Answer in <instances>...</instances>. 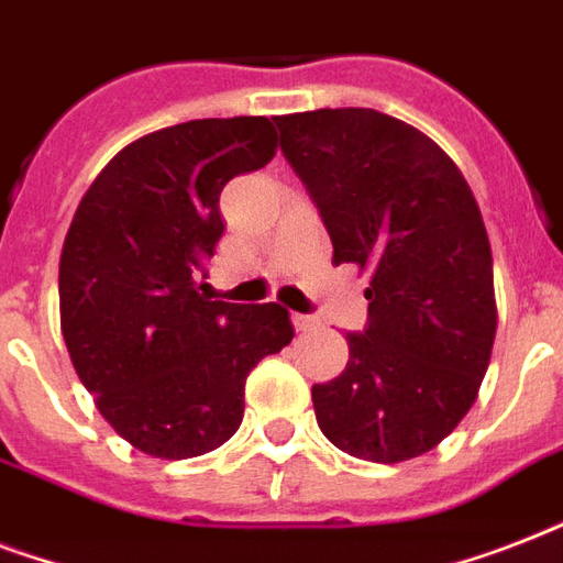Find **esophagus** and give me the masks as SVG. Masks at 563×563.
<instances>
[{"instance_id":"esophagus-1","label":"esophagus","mask_w":563,"mask_h":563,"mask_svg":"<svg viewBox=\"0 0 563 563\" xmlns=\"http://www.w3.org/2000/svg\"><path fill=\"white\" fill-rule=\"evenodd\" d=\"M291 324H295V330H300V333H307V330H312L318 321L312 316H300V312H295V316H291Z\"/></svg>"}]
</instances>
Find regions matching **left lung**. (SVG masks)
Wrapping results in <instances>:
<instances>
[{
	"instance_id": "1",
	"label": "left lung",
	"mask_w": 563,
	"mask_h": 563,
	"mask_svg": "<svg viewBox=\"0 0 563 563\" xmlns=\"http://www.w3.org/2000/svg\"><path fill=\"white\" fill-rule=\"evenodd\" d=\"M274 122L333 263L371 274L368 327L347 333V368L312 385L318 427L347 455L409 462L459 427L488 371L497 300L479 203L427 134L379 110Z\"/></svg>"
}]
</instances>
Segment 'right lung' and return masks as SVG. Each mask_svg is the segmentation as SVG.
Listing matches in <instances>:
<instances>
[{
	"instance_id": "1",
	"label": "right lung",
	"mask_w": 563,
	"mask_h": 563,
	"mask_svg": "<svg viewBox=\"0 0 563 563\" xmlns=\"http://www.w3.org/2000/svg\"><path fill=\"white\" fill-rule=\"evenodd\" d=\"M277 148L265 117L192 119L125 145L92 180L60 251V330L110 427L154 459H195L242 423L245 379L291 342L277 303L203 291L219 195Z\"/></svg>"
}]
</instances>
